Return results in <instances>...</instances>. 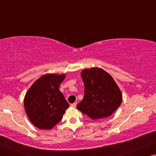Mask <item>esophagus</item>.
Listing matches in <instances>:
<instances>
[{
	"instance_id": "esophagus-1",
	"label": "esophagus",
	"mask_w": 156,
	"mask_h": 156,
	"mask_svg": "<svg viewBox=\"0 0 156 156\" xmlns=\"http://www.w3.org/2000/svg\"><path fill=\"white\" fill-rule=\"evenodd\" d=\"M76 105H77V102H73V103L71 104V107H76Z\"/></svg>"
}]
</instances>
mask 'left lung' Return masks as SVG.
Returning a JSON list of instances; mask_svg holds the SVG:
<instances>
[{
    "instance_id": "8db88e82",
    "label": "left lung",
    "mask_w": 156,
    "mask_h": 156,
    "mask_svg": "<svg viewBox=\"0 0 156 156\" xmlns=\"http://www.w3.org/2000/svg\"><path fill=\"white\" fill-rule=\"evenodd\" d=\"M80 75L84 95L77 109L93 120L109 117L122 101V92L112 76L99 67L85 69Z\"/></svg>"
}]
</instances>
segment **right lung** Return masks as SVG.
<instances>
[{"label":"right lung","instance_id":"1","mask_svg":"<svg viewBox=\"0 0 156 156\" xmlns=\"http://www.w3.org/2000/svg\"><path fill=\"white\" fill-rule=\"evenodd\" d=\"M65 74L47 73L34 82L24 98L29 120L40 129L49 130L62 120L69 107L59 90Z\"/></svg>","mask_w":156,"mask_h":156}]
</instances>
